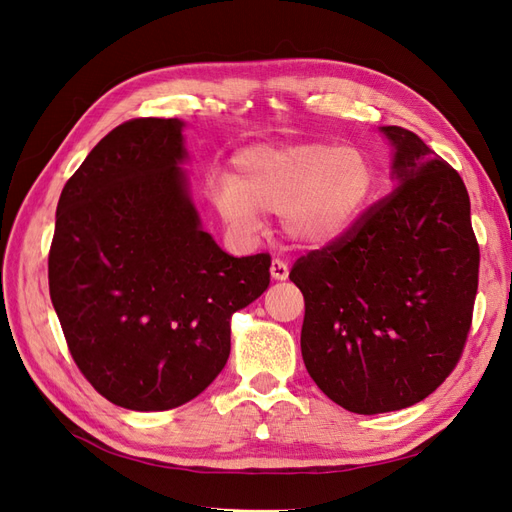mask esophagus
Instances as JSON below:
<instances>
[{
    "mask_svg": "<svg viewBox=\"0 0 512 512\" xmlns=\"http://www.w3.org/2000/svg\"><path fill=\"white\" fill-rule=\"evenodd\" d=\"M271 275H273V280H288V265L282 258H273Z\"/></svg>",
    "mask_w": 512,
    "mask_h": 512,
    "instance_id": "34e87169",
    "label": "esophagus"
}]
</instances>
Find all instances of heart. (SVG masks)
<instances>
[{"label": "heart", "instance_id": "b5f03b06", "mask_svg": "<svg viewBox=\"0 0 512 512\" xmlns=\"http://www.w3.org/2000/svg\"><path fill=\"white\" fill-rule=\"evenodd\" d=\"M376 173L361 149L335 143L252 147L232 162V177L213 185L218 211L232 224L256 228L260 213L282 215L294 241L339 239L365 211Z\"/></svg>", "mask_w": 512, "mask_h": 512}]
</instances>
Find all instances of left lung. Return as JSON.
Wrapping results in <instances>:
<instances>
[{
	"instance_id": "left-lung-1",
	"label": "left lung",
	"mask_w": 512,
	"mask_h": 512,
	"mask_svg": "<svg viewBox=\"0 0 512 512\" xmlns=\"http://www.w3.org/2000/svg\"><path fill=\"white\" fill-rule=\"evenodd\" d=\"M382 132L395 145L397 188L290 269L305 299L309 376L356 414L414 406L451 376L478 288L463 179L414 132Z\"/></svg>"
}]
</instances>
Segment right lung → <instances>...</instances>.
Segmentation results:
<instances>
[{"label":"right lung","mask_w":512,"mask_h":512,"mask_svg":"<svg viewBox=\"0 0 512 512\" xmlns=\"http://www.w3.org/2000/svg\"><path fill=\"white\" fill-rule=\"evenodd\" d=\"M183 123L138 117L91 149L59 196L49 290L76 367L115 406L188 404L224 369L230 316L271 282V256L235 258L200 228Z\"/></svg>","instance_id":"obj_1"}]
</instances>
